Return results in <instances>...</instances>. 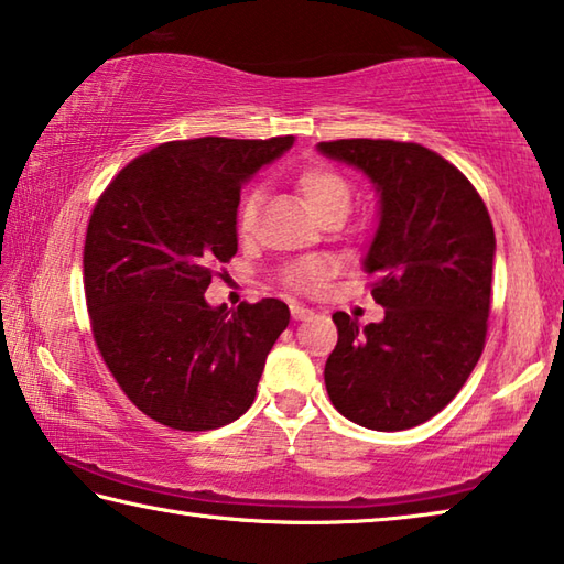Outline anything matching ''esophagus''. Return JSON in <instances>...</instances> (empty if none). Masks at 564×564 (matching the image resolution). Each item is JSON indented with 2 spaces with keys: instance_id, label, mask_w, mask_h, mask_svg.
Masks as SVG:
<instances>
[{
  "instance_id": "esophagus-1",
  "label": "esophagus",
  "mask_w": 564,
  "mask_h": 564,
  "mask_svg": "<svg viewBox=\"0 0 564 564\" xmlns=\"http://www.w3.org/2000/svg\"><path fill=\"white\" fill-rule=\"evenodd\" d=\"M291 316L295 321H305L308 316H313V311L305 308V305H301V303H291Z\"/></svg>"
}]
</instances>
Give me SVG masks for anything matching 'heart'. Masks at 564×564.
I'll return each instance as SVG.
<instances>
[{
	"mask_svg": "<svg viewBox=\"0 0 564 564\" xmlns=\"http://www.w3.org/2000/svg\"><path fill=\"white\" fill-rule=\"evenodd\" d=\"M295 186H299L303 202L308 204V208L316 214L318 221L326 216L346 218V214L350 212L352 186L338 169H333L328 164L305 166L299 171V176H295ZM259 206H261V191L248 188L241 196V204H238V214H236V226L243 236L253 231L256 216H259ZM328 269H330L328 261L323 259H303L285 271V281H289L293 289L311 291L326 279Z\"/></svg>",
	"mask_w": 564,
	"mask_h": 564,
	"instance_id": "b5f03b06",
	"label": "heart"
}]
</instances>
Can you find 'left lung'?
Masks as SVG:
<instances>
[{
  "label": "left lung",
  "instance_id": "1",
  "mask_svg": "<svg viewBox=\"0 0 564 564\" xmlns=\"http://www.w3.org/2000/svg\"><path fill=\"white\" fill-rule=\"evenodd\" d=\"M318 151L362 171L378 191L362 269L386 308L368 326L333 313L328 398L370 431H408L441 413L480 360L495 259L490 214L451 161L420 144L340 139L321 141Z\"/></svg>",
  "mask_w": 564,
  "mask_h": 564
}]
</instances>
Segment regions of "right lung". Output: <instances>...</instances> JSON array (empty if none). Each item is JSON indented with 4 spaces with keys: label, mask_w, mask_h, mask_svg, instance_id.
I'll use <instances>...</instances> for the list:
<instances>
[{
    "label": "right lung",
    "mask_w": 564,
    "mask_h": 564,
    "mask_svg": "<svg viewBox=\"0 0 564 564\" xmlns=\"http://www.w3.org/2000/svg\"><path fill=\"white\" fill-rule=\"evenodd\" d=\"M293 141H166L123 166L94 206L84 243L94 340L127 398L161 425L216 431L253 403L289 305L228 311L204 293L238 251L241 184Z\"/></svg>",
    "instance_id": "1"
}]
</instances>
